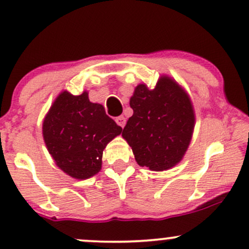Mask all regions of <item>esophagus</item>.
<instances>
[{"mask_svg":"<svg viewBox=\"0 0 249 249\" xmlns=\"http://www.w3.org/2000/svg\"><path fill=\"white\" fill-rule=\"evenodd\" d=\"M115 121H116L117 124H118L119 126H121V127H124V126H125V124H126V119H125V117H124V116H119V117H117V118L115 119Z\"/></svg>","mask_w":249,"mask_h":249,"instance_id":"1","label":"esophagus"}]
</instances>
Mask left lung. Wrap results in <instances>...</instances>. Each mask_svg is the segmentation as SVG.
Masks as SVG:
<instances>
[{
    "instance_id": "obj_1",
    "label": "left lung",
    "mask_w": 249,
    "mask_h": 249,
    "mask_svg": "<svg viewBox=\"0 0 249 249\" xmlns=\"http://www.w3.org/2000/svg\"><path fill=\"white\" fill-rule=\"evenodd\" d=\"M133 115L123 128L141 166L153 171L171 168L181 160L190 145L194 112L187 93L168 77L150 90L139 84L130 99Z\"/></svg>"
}]
</instances>
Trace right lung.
Returning a JSON list of instances; mask_svg holds the SVG:
<instances>
[{"label":"right lung","mask_w":249,"mask_h":249,"mask_svg":"<svg viewBox=\"0 0 249 249\" xmlns=\"http://www.w3.org/2000/svg\"><path fill=\"white\" fill-rule=\"evenodd\" d=\"M122 127L88 92L72 96L64 91L43 122V137L57 166L76 179L95 176L102 167L103 150L121 134Z\"/></svg>","instance_id":"obj_1"}]
</instances>
